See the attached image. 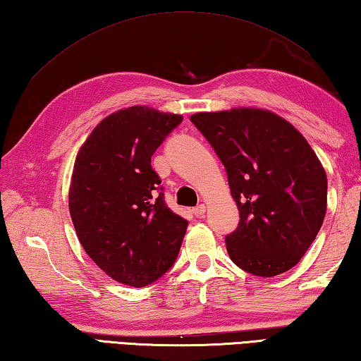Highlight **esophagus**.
<instances>
[{"instance_id":"obj_1","label":"esophagus","mask_w":361,"mask_h":361,"mask_svg":"<svg viewBox=\"0 0 361 361\" xmlns=\"http://www.w3.org/2000/svg\"><path fill=\"white\" fill-rule=\"evenodd\" d=\"M204 211H207V207H204V204H199V207H195V208L192 209V213H194L195 217H203Z\"/></svg>"}]
</instances>
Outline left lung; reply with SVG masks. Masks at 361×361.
I'll return each mask as SVG.
<instances>
[{"mask_svg": "<svg viewBox=\"0 0 361 361\" xmlns=\"http://www.w3.org/2000/svg\"><path fill=\"white\" fill-rule=\"evenodd\" d=\"M192 123L227 169L239 209L225 238L233 263L275 277L305 255L327 211V175L307 139L267 109L197 112Z\"/></svg>", "mask_w": 361, "mask_h": 361, "instance_id": "obj_1", "label": "left lung"}]
</instances>
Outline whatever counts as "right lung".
Returning <instances> with one entry per match:
<instances>
[{"instance_id": "obj_1", "label": "right lung", "mask_w": 361, "mask_h": 361, "mask_svg": "<svg viewBox=\"0 0 361 361\" xmlns=\"http://www.w3.org/2000/svg\"><path fill=\"white\" fill-rule=\"evenodd\" d=\"M181 120L148 106L118 109L76 154L68 189L76 236L118 283L150 285L178 257L188 221L166 207L152 154Z\"/></svg>"}]
</instances>
